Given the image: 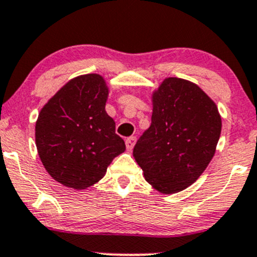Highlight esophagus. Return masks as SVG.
Returning <instances> with one entry per match:
<instances>
[{
  "label": "esophagus",
  "instance_id": "obj_1",
  "mask_svg": "<svg viewBox=\"0 0 257 257\" xmlns=\"http://www.w3.org/2000/svg\"><path fill=\"white\" fill-rule=\"evenodd\" d=\"M135 145H136V137H128L126 140V148H127V151L134 150Z\"/></svg>",
  "mask_w": 257,
  "mask_h": 257
}]
</instances>
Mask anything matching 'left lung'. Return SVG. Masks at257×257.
Returning <instances> with one entry per match:
<instances>
[{"mask_svg":"<svg viewBox=\"0 0 257 257\" xmlns=\"http://www.w3.org/2000/svg\"><path fill=\"white\" fill-rule=\"evenodd\" d=\"M152 123L134 148L146 181L169 195L192 185L216 153L222 118L192 82L169 77L152 94Z\"/></svg>","mask_w":257,"mask_h":257,"instance_id":"8db88e82","label":"left lung"}]
</instances>
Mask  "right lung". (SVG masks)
<instances>
[{"label": "right lung", "mask_w": 257, "mask_h": 257, "mask_svg": "<svg viewBox=\"0 0 257 257\" xmlns=\"http://www.w3.org/2000/svg\"><path fill=\"white\" fill-rule=\"evenodd\" d=\"M105 79L96 73L68 81L40 110L35 145L46 172L57 183L84 190L105 175L125 142L105 111Z\"/></svg>", "instance_id": "right-lung-1"}]
</instances>
